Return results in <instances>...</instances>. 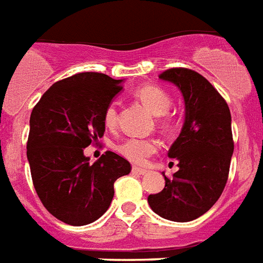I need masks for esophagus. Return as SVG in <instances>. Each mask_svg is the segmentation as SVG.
<instances>
[{"label": "esophagus", "mask_w": 263, "mask_h": 263, "mask_svg": "<svg viewBox=\"0 0 263 263\" xmlns=\"http://www.w3.org/2000/svg\"><path fill=\"white\" fill-rule=\"evenodd\" d=\"M133 173H136V175H145L147 173V171L145 169H141V167H133Z\"/></svg>", "instance_id": "1"}]
</instances>
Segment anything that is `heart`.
Returning <instances> with one entry per match:
<instances>
[{
	"instance_id": "b5f03b06",
	"label": "heart",
	"mask_w": 263,
	"mask_h": 263,
	"mask_svg": "<svg viewBox=\"0 0 263 263\" xmlns=\"http://www.w3.org/2000/svg\"><path fill=\"white\" fill-rule=\"evenodd\" d=\"M134 94L141 101V104L154 115H163L171 108V96L163 88L155 86V84H145V86L139 87ZM116 122H118V109H116L115 104H110L106 106L105 112H104V123L108 129H114L116 126ZM155 149H157V144L154 143L153 140L137 139V137L126 139L116 145V151L122 157L129 159L133 163H139V165L145 163L148 158L155 153Z\"/></svg>"
}]
</instances>
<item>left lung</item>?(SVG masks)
<instances>
[{
  "mask_svg": "<svg viewBox=\"0 0 263 263\" xmlns=\"http://www.w3.org/2000/svg\"><path fill=\"white\" fill-rule=\"evenodd\" d=\"M180 90L184 100V123L167 157L179 162L173 179L165 172V189L148 197L161 218L190 222L208 212L226 185L233 144L230 110L211 83L199 73L173 68L159 74Z\"/></svg>",
  "mask_w": 263,
  "mask_h": 263,
  "instance_id": "8db88e82",
  "label": "left lung"
}]
</instances>
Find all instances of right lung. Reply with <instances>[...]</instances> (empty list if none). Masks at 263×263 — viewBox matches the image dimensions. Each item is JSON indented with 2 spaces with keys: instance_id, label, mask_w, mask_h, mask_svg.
Wrapping results in <instances>:
<instances>
[{
  "instance_id": "right-lung-1",
  "label": "right lung",
  "mask_w": 263,
  "mask_h": 263,
  "mask_svg": "<svg viewBox=\"0 0 263 263\" xmlns=\"http://www.w3.org/2000/svg\"><path fill=\"white\" fill-rule=\"evenodd\" d=\"M123 80L84 72L54 83L30 115L27 161L39 198L49 214L72 226L96 222L109 208L114 183L132 171L106 151L90 163L84 148L105 132L104 112Z\"/></svg>"
}]
</instances>
